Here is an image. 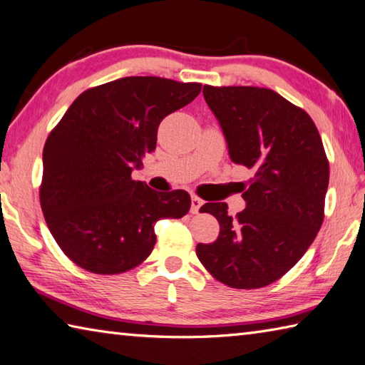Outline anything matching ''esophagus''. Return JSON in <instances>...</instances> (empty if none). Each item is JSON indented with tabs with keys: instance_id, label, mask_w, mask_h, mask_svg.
Wrapping results in <instances>:
<instances>
[{
	"instance_id": "34e87169",
	"label": "esophagus",
	"mask_w": 365,
	"mask_h": 365,
	"mask_svg": "<svg viewBox=\"0 0 365 365\" xmlns=\"http://www.w3.org/2000/svg\"><path fill=\"white\" fill-rule=\"evenodd\" d=\"M201 205H202L201 197H197L196 195L191 196V214H197L201 209Z\"/></svg>"
}]
</instances>
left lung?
<instances>
[{
  "label": "left lung",
  "instance_id": "8db88e82",
  "mask_svg": "<svg viewBox=\"0 0 365 365\" xmlns=\"http://www.w3.org/2000/svg\"><path fill=\"white\" fill-rule=\"evenodd\" d=\"M202 94L231 161L254 170V178L236 217L225 202L202 205L220 233L212 244H197L196 255L230 287H264L300 260L322 225L329 161L321 135L307 111L271 89L204 86Z\"/></svg>",
  "mask_w": 365,
  "mask_h": 365
}]
</instances>
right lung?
Returning a JSON list of instances; mask_svg holds the SVG:
<instances>
[{"label":"right lung","mask_w":365,"mask_h":365,"mask_svg":"<svg viewBox=\"0 0 365 365\" xmlns=\"http://www.w3.org/2000/svg\"><path fill=\"white\" fill-rule=\"evenodd\" d=\"M200 83L128 76L84 91L46 140L39 202L51 235L73 263L119 274L155 247V223L182 218L183 190L161 193L132 180L156 148L163 119L193 102Z\"/></svg>","instance_id":"right-lung-1"}]
</instances>
